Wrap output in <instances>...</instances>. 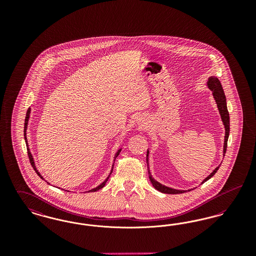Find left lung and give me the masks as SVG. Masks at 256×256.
I'll list each match as a JSON object with an SVG mask.
<instances>
[{
    "mask_svg": "<svg viewBox=\"0 0 256 256\" xmlns=\"http://www.w3.org/2000/svg\"><path fill=\"white\" fill-rule=\"evenodd\" d=\"M207 86L209 87L210 90H212L213 92V96L214 98L217 102V106H218V110L220 111V117H222V122L224 124V128H226V136H224V156L226 154V146H228V135H230V113H228V106H226V95L224 93V90H222V84L220 82L218 78H215V76H210L208 78V82H207ZM148 150H146V163H148ZM220 167H217L215 170H213L206 178L202 182H206L209 178H211L215 174L216 172L219 170ZM148 176H150V182L152 184V186L158 190L159 192L161 193H165V194H182L185 193L187 191H182V190H176V189H172L169 187H166L162 184L158 182L156 180H154L150 172L148 170ZM190 191V190H189Z\"/></svg>",
    "mask_w": 256,
    "mask_h": 256,
    "instance_id": "obj_1",
    "label": "left lung"
}]
</instances>
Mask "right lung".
<instances>
[{
  "label": "right lung",
  "mask_w": 256,
  "mask_h": 256,
  "mask_svg": "<svg viewBox=\"0 0 256 256\" xmlns=\"http://www.w3.org/2000/svg\"><path fill=\"white\" fill-rule=\"evenodd\" d=\"M30 108H28V111H26V119H24V140H26V148H28V158H30V164H32V168L34 169V170L36 172L37 174L42 178V176H41V174L38 172V170H36V165H34V158H32V154H30V150H28V142H26V126H28V118H30ZM120 152H121V150H119L118 152H117V154H116V156H115V158L119 156V154H120ZM112 170L113 169L111 170V172H112ZM111 172H110V174H111ZM110 176H108V178L104 182L102 183V184H100L98 187H96L95 189H92V190H90L89 192H95V191H98V190H100V189H102L104 185H106V182L108 180V178H110Z\"/></svg>",
  "instance_id": "1"
}]
</instances>
